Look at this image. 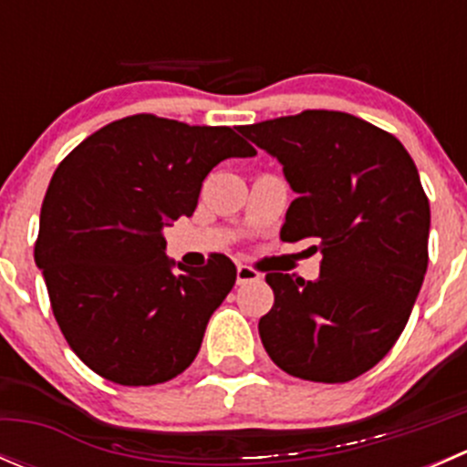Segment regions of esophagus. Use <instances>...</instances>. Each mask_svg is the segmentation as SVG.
<instances>
[{
    "mask_svg": "<svg viewBox=\"0 0 467 467\" xmlns=\"http://www.w3.org/2000/svg\"><path fill=\"white\" fill-rule=\"evenodd\" d=\"M260 273L255 271V268L246 266V264H239L237 266V285H248V282H255L260 280Z\"/></svg>",
    "mask_w": 467,
    "mask_h": 467,
    "instance_id": "obj_1",
    "label": "esophagus"
}]
</instances>
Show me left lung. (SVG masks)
<instances>
[{"instance_id": "8db88e82", "label": "left lung", "mask_w": 467, "mask_h": 467, "mask_svg": "<svg viewBox=\"0 0 467 467\" xmlns=\"http://www.w3.org/2000/svg\"><path fill=\"white\" fill-rule=\"evenodd\" d=\"M277 158L298 194L280 237L314 239L318 280L268 273L275 303L260 318L273 364L294 378L341 384L389 355L427 271L430 201L400 140L337 110L242 126Z\"/></svg>"}]
</instances>
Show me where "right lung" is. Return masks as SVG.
I'll return each mask as SVG.
<instances>
[{
  "mask_svg": "<svg viewBox=\"0 0 467 467\" xmlns=\"http://www.w3.org/2000/svg\"><path fill=\"white\" fill-rule=\"evenodd\" d=\"M255 149L228 126L133 115L83 140L56 169L36 264L78 359L124 386L173 379L199 355L237 268L214 255L173 273L162 228L192 216L205 176Z\"/></svg>",
  "mask_w": 467,
  "mask_h": 467,
  "instance_id": "1",
  "label": "right lung"
}]
</instances>
